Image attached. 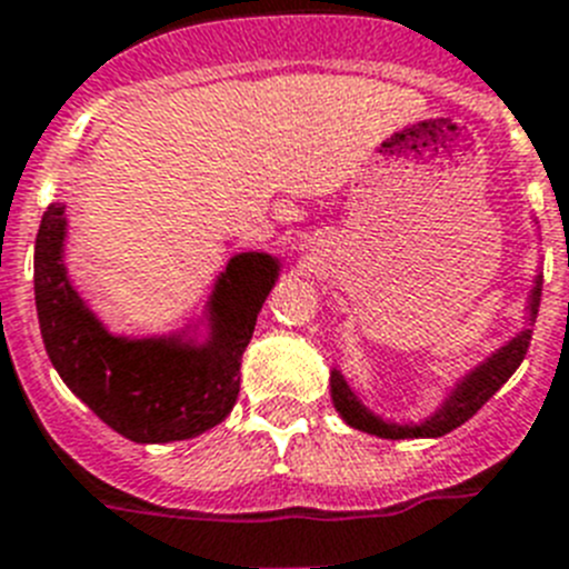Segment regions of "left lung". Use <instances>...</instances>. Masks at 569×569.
<instances>
[{"label": "left lung", "mask_w": 569, "mask_h": 569, "mask_svg": "<svg viewBox=\"0 0 569 569\" xmlns=\"http://www.w3.org/2000/svg\"><path fill=\"white\" fill-rule=\"evenodd\" d=\"M541 280L545 274L538 271L536 280H532V291L527 298V320L530 326L518 332L510 343H503L498 352H492L490 358L478 363L469 375H463L456 383V389L447 395V401L429 415L427 421L421 423H392L383 421L380 415H375L372 409L363 407V401L358 398L349 380L340 375V369H332V378H329V387H332V403L340 412L349 427L360 429V432L378 435V438H389V441H401V438H441V435L452 432L461 423H467L483 403L490 401L492 395L512 378L518 367H521L523 355L530 349L532 340V323H536L538 303H541Z\"/></svg>", "instance_id": "left-lung-1"}]
</instances>
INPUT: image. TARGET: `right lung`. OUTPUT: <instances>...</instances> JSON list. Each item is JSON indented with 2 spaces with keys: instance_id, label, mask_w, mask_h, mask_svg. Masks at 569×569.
Instances as JSON below:
<instances>
[{
  "instance_id": "add662e5",
  "label": "right lung",
  "mask_w": 569,
  "mask_h": 569,
  "mask_svg": "<svg viewBox=\"0 0 569 569\" xmlns=\"http://www.w3.org/2000/svg\"><path fill=\"white\" fill-rule=\"evenodd\" d=\"M66 206L51 202L33 249V295L59 378L113 432L137 443L186 441L226 421L240 392V360L280 274L266 251L234 254L206 303L202 343L180 335L117 338L79 298L66 269Z\"/></svg>"
}]
</instances>
